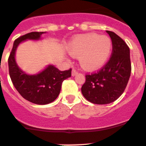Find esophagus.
Returning <instances> with one entry per match:
<instances>
[{
  "instance_id": "obj_1",
  "label": "esophagus",
  "mask_w": 146,
  "mask_h": 146,
  "mask_svg": "<svg viewBox=\"0 0 146 146\" xmlns=\"http://www.w3.org/2000/svg\"><path fill=\"white\" fill-rule=\"evenodd\" d=\"M78 74V72H77V71L75 70V69H72V75L73 76V77H74V76H76L77 75V74Z\"/></svg>"
}]
</instances>
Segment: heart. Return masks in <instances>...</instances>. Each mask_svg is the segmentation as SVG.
<instances>
[{
    "instance_id": "heart-1",
    "label": "heart",
    "mask_w": 146,
    "mask_h": 146,
    "mask_svg": "<svg viewBox=\"0 0 146 146\" xmlns=\"http://www.w3.org/2000/svg\"><path fill=\"white\" fill-rule=\"evenodd\" d=\"M113 43L108 36L87 33L74 37L67 45L68 52L79 57L81 66L86 70H96L105 64L111 54Z\"/></svg>"
}]
</instances>
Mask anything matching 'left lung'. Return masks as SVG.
Masks as SVG:
<instances>
[{
  "instance_id": "1",
  "label": "left lung",
  "mask_w": 146,
  "mask_h": 146,
  "mask_svg": "<svg viewBox=\"0 0 146 146\" xmlns=\"http://www.w3.org/2000/svg\"><path fill=\"white\" fill-rule=\"evenodd\" d=\"M106 32L113 43L111 58L99 72L86 75V82L81 88L83 96L93 104H110L118 99L131 74L129 48L116 33Z\"/></svg>"
}]
</instances>
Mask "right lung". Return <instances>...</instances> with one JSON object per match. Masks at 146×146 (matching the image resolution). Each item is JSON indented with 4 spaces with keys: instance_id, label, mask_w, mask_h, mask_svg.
Here are the masks:
<instances>
[{
    "instance_id": "right-lung-1",
    "label": "right lung",
    "mask_w": 146,
    "mask_h": 146,
    "mask_svg": "<svg viewBox=\"0 0 146 146\" xmlns=\"http://www.w3.org/2000/svg\"><path fill=\"white\" fill-rule=\"evenodd\" d=\"M46 32H31L17 38L9 58V70L13 85L19 94L28 101L36 104H47L57 99L62 82L71 77L72 69L60 71L54 65H48L36 74H28L17 65L15 54L18 46L27 40H38Z\"/></svg>"
}]
</instances>
